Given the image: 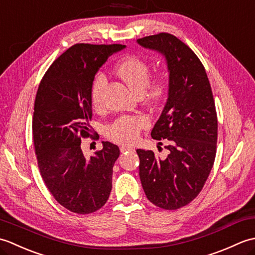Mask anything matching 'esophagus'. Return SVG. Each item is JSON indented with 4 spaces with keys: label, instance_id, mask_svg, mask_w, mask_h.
Here are the masks:
<instances>
[{
    "label": "esophagus",
    "instance_id": "1",
    "mask_svg": "<svg viewBox=\"0 0 255 255\" xmlns=\"http://www.w3.org/2000/svg\"><path fill=\"white\" fill-rule=\"evenodd\" d=\"M134 150L132 147H127V145H124V147H121L122 152H127V151H132Z\"/></svg>",
    "mask_w": 255,
    "mask_h": 255
}]
</instances>
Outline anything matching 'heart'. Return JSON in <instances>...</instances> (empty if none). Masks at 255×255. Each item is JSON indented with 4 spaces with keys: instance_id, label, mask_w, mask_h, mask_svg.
<instances>
[{
    "instance_id": "1",
    "label": "heart",
    "mask_w": 255,
    "mask_h": 255,
    "mask_svg": "<svg viewBox=\"0 0 255 255\" xmlns=\"http://www.w3.org/2000/svg\"><path fill=\"white\" fill-rule=\"evenodd\" d=\"M116 72L128 88L142 94L148 88L150 79V69L147 63L137 57H129L123 60L116 68ZM107 79L104 73H97L91 89V100L95 107L102 105L103 94L106 89ZM163 91V83L155 82L151 86V95L159 96ZM147 122L143 118L121 117L107 127V134L117 142L130 144L136 141L140 129L145 126Z\"/></svg>"
}]
</instances>
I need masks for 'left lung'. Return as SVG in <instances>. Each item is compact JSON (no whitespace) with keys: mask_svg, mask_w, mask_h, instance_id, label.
Segmentation results:
<instances>
[{"mask_svg":"<svg viewBox=\"0 0 255 255\" xmlns=\"http://www.w3.org/2000/svg\"><path fill=\"white\" fill-rule=\"evenodd\" d=\"M138 45L164 58L169 86L161 115L151 131L166 139L169 154L137 149L145 196L163 209H177L202 191L216 156L217 114L205 68L191 48L166 32L137 39ZM161 143V142H160Z\"/></svg>","mask_w":255,"mask_h":255,"instance_id":"left-lung-1","label":"left lung"}]
</instances>
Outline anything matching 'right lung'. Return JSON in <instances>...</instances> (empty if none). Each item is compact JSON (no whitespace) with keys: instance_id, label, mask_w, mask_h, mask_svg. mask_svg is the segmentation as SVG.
Listing matches in <instances>:
<instances>
[{"instance_id":"right-lung-1","label":"right lung","mask_w":255,"mask_h":255,"mask_svg":"<svg viewBox=\"0 0 255 255\" xmlns=\"http://www.w3.org/2000/svg\"><path fill=\"white\" fill-rule=\"evenodd\" d=\"M125 45L77 44L64 51L42 78L37 91L32 138L38 166L47 188L64 208L94 213L112 191L113 166L119 148L103 149L85 158L81 137L92 132L91 89L95 74Z\"/></svg>"}]
</instances>
